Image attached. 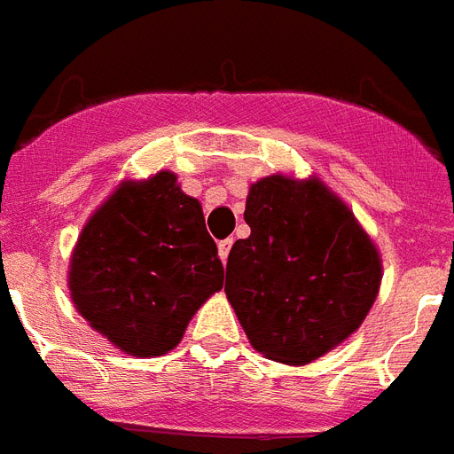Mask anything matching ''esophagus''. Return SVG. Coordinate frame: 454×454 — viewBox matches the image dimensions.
<instances>
[{"label": "esophagus", "mask_w": 454, "mask_h": 454, "mask_svg": "<svg viewBox=\"0 0 454 454\" xmlns=\"http://www.w3.org/2000/svg\"><path fill=\"white\" fill-rule=\"evenodd\" d=\"M231 247H233V238H226V239H221V242H219V256H221V261H223V263L228 261Z\"/></svg>", "instance_id": "34e87169"}]
</instances>
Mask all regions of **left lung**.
<instances>
[{
	"label": "left lung",
	"instance_id": "left-lung-1",
	"mask_svg": "<svg viewBox=\"0 0 454 454\" xmlns=\"http://www.w3.org/2000/svg\"><path fill=\"white\" fill-rule=\"evenodd\" d=\"M249 238L228 254L226 296L247 338L272 361L310 364L366 319L380 289L378 249L322 182L252 184Z\"/></svg>",
	"mask_w": 454,
	"mask_h": 454
}]
</instances>
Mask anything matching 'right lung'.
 Segmentation results:
<instances>
[{"mask_svg":"<svg viewBox=\"0 0 454 454\" xmlns=\"http://www.w3.org/2000/svg\"><path fill=\"white\" fill-rule=\"evenodd\" d=\"M221 286L200 202L172 172L121 184L90 216L69 265L76 310L132 356L168 355Z\"/></svg>","mask_w":454,"mask_h":454,"instance_id":"right-lung-1","label":"right lung"}]
</instances>
